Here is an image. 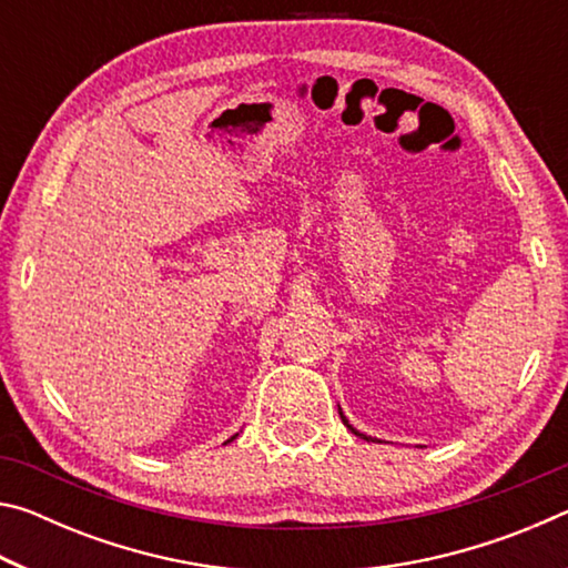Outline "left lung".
<instances>
[{
    "mask_svg": "<svg viewBox=\"0 0 568 568\" xmlns=\"http://www.w3.org/2000/svg\"><path fill=\"white\" fill-rule=\"evenodd\" d=\"M338 413H341V418H343V423H345V426H348V428L353 430V434H355V436H363V434H358V430H355V428L351 426V423H348V418H345V416H343V410H341V408H338ZM363 438H365V440H373L371 436H363Z\"/></svg>",
    "mask_w": 568,
    "mask_h": 568,
    "instance_id": "left-lung-1",
    "label": "left lung"
}]
</instances>
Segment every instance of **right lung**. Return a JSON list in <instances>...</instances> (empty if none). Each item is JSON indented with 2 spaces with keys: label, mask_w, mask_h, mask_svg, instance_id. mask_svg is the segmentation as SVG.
<instances>
[{
  "label": "right lung",
  "mask_w": 568,
  "mask_h": 568,
  "mask_svg": "<svg viewBox=\"0 0 568 568\" xmlns=\"http://www.w3.org/2000/svg\"><path fill=\"white\" fill-rule=\"evenodd\" d=\"M230 440H235V436H233V438H230ZM230 440H227V444H230Z\"/></svg>",
  "instance_id": "add662e5"
}]
</instances>
